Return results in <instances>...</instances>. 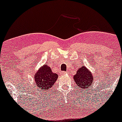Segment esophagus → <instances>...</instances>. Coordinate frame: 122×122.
I'll list each match as a JSON object with an SVG mask.
<instances>
[{
	"label": "esophagus",
	"instance_id": "1",
	"mask_svg": "<svg viewBox=\"0 0 122 122\" xmlns=\"http://www.w3.org/2000/svg\"><path fill=\"white\" fill-rule=\"evenodd\" d=\"M66 73H67V72H65V71H63V72H62V74H66Z\"/></svg>",
	"mask_w": 122,
	"mask_h": 122
}]
</instances>
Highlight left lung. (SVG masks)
<instances>
[{
    "label": "left lung",
    "mask_w": 122,
    "mask_h": 122,
    "mask_svg": "<svg viewBox=\"0 0 122 122\" xmlns=\"http://www.w3.org/2000/svg\"><path fill=\"white\" fill-rule=\"evenodd\" d=\"M73 79L79 88L84 89L91 87L94 82L92 73L84 66L77 70L76 74L73 76Z\"/></svg>",
    "instance_id": "1"
}]
</instances>
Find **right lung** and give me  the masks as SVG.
I'll return each mask as SVG.
<instances>
[{"mask_svg":"<svg viewBox=\"0 0 122 122\" xmlns=\"http://www.w3.org/2000/svg\"><path fill=\"white\" fill-rule=\"evenodd\" d=\"M58 78V74L52 71L50 67L44 65L36 72L35 80L37 87L41 90L49 89L52 86Z\"/></svg>","mask_w":122,"mask_h":122,"instance_id":"add662e5","label":"right lung"}]
</instances>
